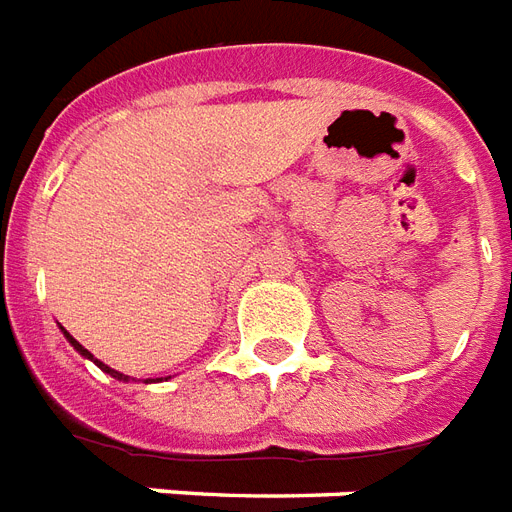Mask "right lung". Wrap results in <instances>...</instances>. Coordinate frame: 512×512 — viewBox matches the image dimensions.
<instances>
[{"mask_svg":"<svg viewBox=\"0 0 512 512\" xmlns=\"http://www.w3.org/2000/svg\"><path fill=\"white\" fill-rule=\"evenodd\" d=\"M64 336H67V339H70V344H73L75 350L81 352V355H86V358H92V352H89V350H86V347H81V344L75 342V339H73V336H70V333L64 331ZM94 363H97V366H100L102 372H108V374H111V377H116V380H130V377H127V374H119V372H116V369H111V366H105V363H102V361H97V358H94Z\"/></svg>","mask_w":512,"mask_h":512,"instance_id":"right-lung-1","label":"right lung"}]
</instances>
